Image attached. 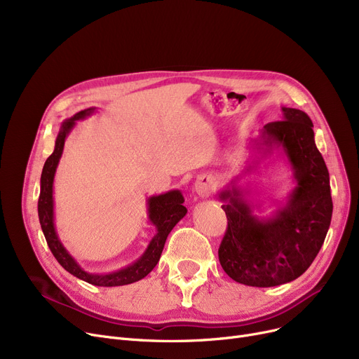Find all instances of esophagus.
<instances>
[{"label": "esophagus", "instance_id": "1", "mask_svg": "<svg viewBox=\"0 0 359 359\" xmlns=\"http://www.w3.org/2000/svg\"><path fill=\"white\" fill-rule=\"evenodd\" d=\"M194 189L201 198H208L214 191V179L208 175L199 176L194 184Z\"/></svg>", "mask_w": 359, "mask_h": 359}]
</instances>
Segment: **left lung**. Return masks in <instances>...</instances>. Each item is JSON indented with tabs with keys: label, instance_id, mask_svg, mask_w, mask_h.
Segmentation results:
<instances>
[{
	"label": "left lung",
	"instance_id": "obj_1",
	"mask_svg": "<svg viewBox=\"0 0 359 359\" xmlns=\"http://www.w3.org/2000/svg\"><path fill=\"white\" fill-rule=\"evenodd\" d=\"M280 121L260 129L249 142V158L241 172L217 194L229 219L218 250L222 269L243 285L268 288L303 275L323 246L332 221L333 202L326 163L314 142L313 122L303 110L280 107ZM275 155L293 173L294 187L276 210L257 216L266 203L250 199V182L262 159Z\"/></svg>",
	"mask_w": 359,
	"mask_h": 359
}]
</instances>
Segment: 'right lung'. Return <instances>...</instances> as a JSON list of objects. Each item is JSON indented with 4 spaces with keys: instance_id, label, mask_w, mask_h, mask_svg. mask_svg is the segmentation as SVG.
<instances>
[{
    "instance_id": "obj_1",
    "label": "right lung",
    "mask_w": 359,
    "mask_h": 359,
    "mask_svg": "<svg viewBox=\"0 0 359 359\" xmlns=\"http://www.w3.org/2000/svg\"><path fill=\"white\" fill-rule=\"evenodd\" d=\"M94 111H96V107L84 109L79 113H75L74 116L65 119L61 123L58 137L55 140L53 153L48 157L42 170L41 195H39V202H37V212H39L41 227L48 241V246L52 255L55 256V259L58 260L60 265L67 272L96 287H121V285L134 284V282L145 278L156 268V265L160 260L161 252L164 249L167 236L173 230L175 225L187 214V210L183 205L184 198L179 189L149 196L147 199V215L149 222L156 227V234L148 243L144 253L137 260H134L132 263H129L128 266L118 269L115 272L91 273L86 271L80 263L74 259V256L69 255V252L61 243L58 233H56V229H55L53 180H55L56 168H58L60 160L64 153L65 141L71 134V130L74 129L77 121L86 119L87 116L93 115Z\"/></svg>"
}]
</instances>
